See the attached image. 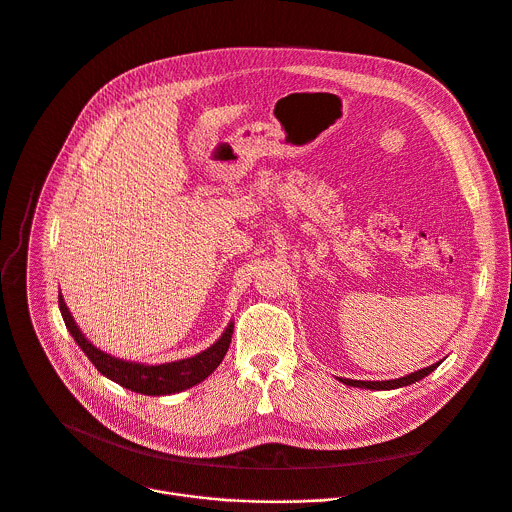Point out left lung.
Instances as JSON below:
<instances>
[{
  "mask_svg": "<svg viewBox=\"0 0 512 512\" xmlns=\"http://www.w3.org/2000/svg\"><path fill=\"white\" fill-rule=\"evenodd\" d=\"M442 362V360H440ZM440 362H436V364H432V366H426V368H420V370H416V372H412V374H406V376H402V378H394V380H350V378H338L340 382H344V384H348V386H356V388H370V390H392V388H400V386H408V384H412V382H418V380H422L424 376H428Z\"/></svg>",
  "mask_w": 512,
  "mask_h": 512,
  "instance_id": "left-lung-1",
  "label": "left lung"
}]
</instances>
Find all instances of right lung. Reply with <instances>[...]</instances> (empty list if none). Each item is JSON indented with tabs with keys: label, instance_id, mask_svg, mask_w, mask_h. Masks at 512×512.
<instances>
[{
	"label": "right lung",
	"instance_id": "right-lung-1",
	"mask_svg": "<svg viewBox=\"0 0 512 512\" xmlns=\"http://www.w3.org/2000/svg\"><path fill=\"white\" fill-rule=\"evenodd\" d=\"M58 302H60V312L64 316V322H66L70 334L74 336L78 346L86 352V356L92 360V364L104 376L118 382L120 386L140 392V394H148V396L176 394V392L192 388L198 382H202L204 378H208L224 360L230 340H232V332H234V324L230 322L228 328L224 330V334L208 350H204L192 358L150 366V364L120 360V358L110 356L104 350L96 348L76 326L74 316L70 314L64 298H62V292L58 296Z\"/></svg>",
	"mask_w": 512,
	"mask_h": 512
}]
</instances>
